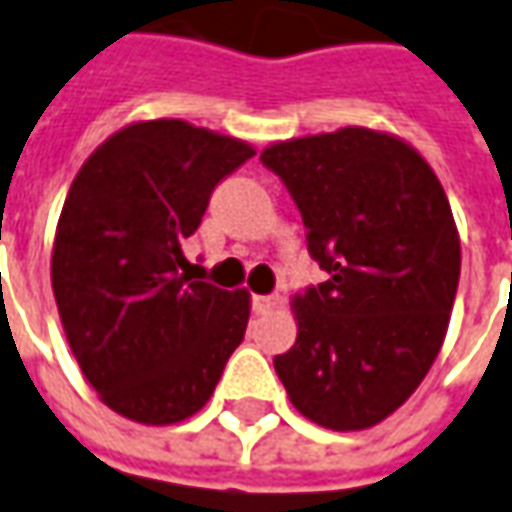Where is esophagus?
Here are the masks:
<instances>
[{"instance_id":"1","label":"esophagus","mask_w":512,"mask_h":512,"mask_svg":"<svg viewBox=\"0 0 512 512\" xmlns=\"http://www.w3.org/2000/svg\"><path fill=\"white\" fill-rule=\"evenodd\" d=\"M252 305H255L257 314H271V311H277V308L283 305V300L271 294V297H255V302H252Z\"/></svg>"}]
</instances>
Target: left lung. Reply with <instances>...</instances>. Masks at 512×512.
I'll list each match as a JSON object with an SVG mask.
<instances>
[{
  "label": "left lung",
  "mask_w": 512,
  "mask_h": 512,
  "mask_svg": "<svg viewBox=\"0 0 512 512\" xmlns=\"http://www.w3.org/2000/svg\"><path fill=\"white\" fill-rule=\"evenodd\" d=\"M260 159L291 190L328 271L291 300L297 342L274 370L316 426H378L446 342L462 263L446 190L406 139L364 125L271 142Z\"/></svg>",
  "instance_id": "left-lung-1"
}]
</instances>
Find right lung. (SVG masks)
I'll return each mask as SVG.
<instances>
[{"mask_svg":"<svg viewBox=\"0 0 512 512\" xmlns=\"http://www.w3.org/2000/svg\"><path fill=\"white\" fill-rule=\"evenodd\" d=\"M255 148L184 120H137L97 145L69 187L50 280L69 350L97 398L142 426L210 401L243 342L249 291L193 280L184 241L215 184Z\"/></svg>","mask_w":512,"mask_h":512,"instance_id":"add662e5","label":"right lung"}]
</instances>
